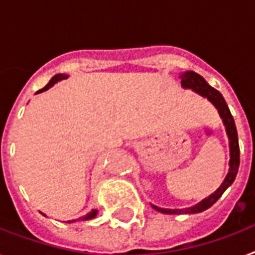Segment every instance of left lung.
Masks as SVG:
<instances>
[{"instance_id": "1", "label": "left lung", "mask_w": 255, "mask_h": 255, "mask_svg": "<svg viewBox=\"0 0 255 255\" xmlns=\"http://www.w3.org/2000/svg\"><path fill=\"white\" fill-rule=\"evenodd\" d=\"M180 78H181L182 88H189V90L194 91L202 98H206L214 107L217 108L220 118L222 119V123L225 126L228 139H229V172L226 174L224 182L218 186V189L216 192H213L209 197L204 198L198 204L190 206V208H185V209H165V208H159V206L152 204L153 209L164 214H194L209 209L210 206L221 197L222 193L233 184V181L236 180V176H237L238 167H240V145H238L237 128H236L233 116L230 114L229 107H228L224 96L221 95V92L208 85V82L200 74L194 73V71H184V73L180 74Z\"/></svg>"}]
</instances>
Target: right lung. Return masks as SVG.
<instances>
[{
	"mask_svg": "<svg viewBox=\"0 0 255 255\" xmlns=\"http://www.w3.org/2000/svg\"><path fill=\"white\" fill-rule=\"evenodd\" d=\"M66 78H69V75H67V74H57V75H54V77L50 79L49 83H47V85H46L43 88H41L39 91L35 92V94H41V92H43V91H47V90L53 87L55 83L63 81V79H66ZM41 213H42V212H41ZM42 214H43V216H46L45 213H42ZM96 214H98V209H92L91 212H88L87 214H85V216H82V217L77 218V220H69V221H66V222H67V224H71V222H77V221H88V220H92V218H95Z\"/></svg>",
	"mask_w": 255,
	"mask_h": 255,
	"instance_id": "obj_1",
	"label": "right lung"
}]
</instances>
